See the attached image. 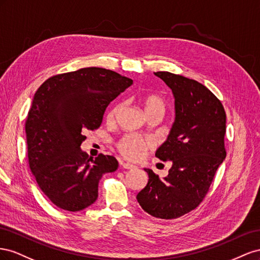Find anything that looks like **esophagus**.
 I'll return each mask as SVG.
<instances>
[{"mask_svg":"<svg viewBox=\"0 0 260 260\" xmlns=\"http://www.w3.org/2000/svg\"><path fill=\"white\" fill-rule=\"evenodd\" d=\"M121 166H122V168H124V169H127V170H129V169H134V168H135V166H134V165H131V163H128V162H121Z\"/></svg>","mask_w":260,"mask_h":260,"instance_id":"34e87169","label":"esophagus"}]
</instances>
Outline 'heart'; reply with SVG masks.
<instances>
[{
  "instance_id": "obj_1",
  "label": "heart",
  "mask_w": 260,
  "mask_h": 260,
  "mask_svg": "<svg viewBox=\"0 0 260 260\" xmlns=\"http://www.w3.org/2000/svg\"><path fill=\"white\" fill-rule=\"evenodd\" d=\"M142 107L144 112L147 115H149L154 112H165L166 103L163 99L157 94H147L142 100ZM118 112V106L114 107L109 112V118H113ZM153 147V142L150 138L139 137L137 135H126L120 142L117 143V149L120 153L129 160H138L143 158L147 150L151 149Z\"/></svg>"
}]
</instances>
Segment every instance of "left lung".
I'll return each instance as SVG.
<instances>
[{"label": "left lung", "mask_w": 260, "mask_h": 260, "mask_svg": "<svg viewBox=\"0 0 260 260\" xmlns=\"http://www.w3.org/2000/svg\"><path fill=\"white\" fill-rule=\"evenodd\" d=\"M154 75L174 97V123L155 151V157L172 161V167L163 180L144 169L149 180L136 198L147 213L169 220L184 216L203 202L226 155V115L221 101L203 84L169 72Z\"/></svg>", "instance_id": "1"}]
</instances>
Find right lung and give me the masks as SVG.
<instances>
[{
    "label": "right lung",
    "mask_w": 260,
    "mask_h": 260,
    "mask_svg": "<svg viewBox=\"0 0 260 260\" xmlns=\"http://www.w3.org/2000/svg\"><path fill=\"white\" fill-rule=\"evenodd\" d=\"M132 85L113 71L86 68L50 77L36 91L26 120L29 167L58 208L80 211L92 205L102 175L117 169L112 155L89 158L80 145L85 132L101 125L110 102Z\"/></svg>",
    "instance_id": "add662e5"
}]
</instances>
